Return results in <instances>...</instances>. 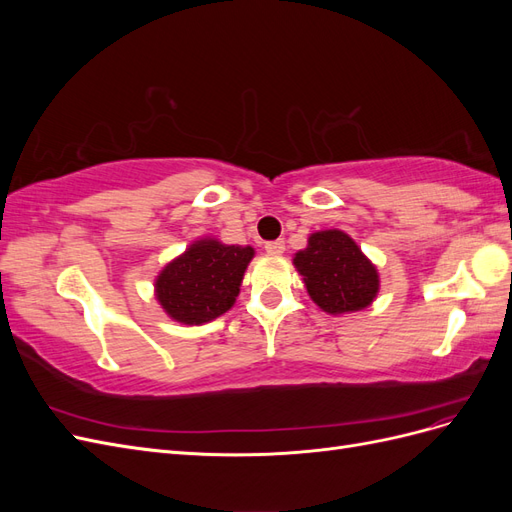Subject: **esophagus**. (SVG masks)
Here are the masks:
<instances>
[{"label":"esophagus","instance_id":"esophagus-1","mask_svg":"<svg viewBox=\"0 0 512 512\" xmlns=\"http://www.w3.org/2000/svg\"><path fill=\"white\" fill-rule=\"evenodd\" d=\"M265 250H267V254H271V256H282L284 250H286V243H284L282 239L269 241V243H265Z\"/></svg>","mask_w":512,"mask_h":512}]
</instances>
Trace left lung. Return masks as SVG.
I'll return each mask as SVG.
<instances>
[{
    "instance_id": "left-lung-1",
    "label": "left lung",
    "mask_w": 512,
    "mask_h": 512,
    "mask_svg": "<svg viewBox=\"0 0 512 512\" xmlns=\"http://www.w3.org/2000/svg\"><path fill=\"white\" fill-rule=\"evenodd\" d=\"M294 269L322 312L344 316L361 312L378 297L380 275L356 241L344 230H316L307 247L292 258Z\"/></svg>"
}]
</instances>
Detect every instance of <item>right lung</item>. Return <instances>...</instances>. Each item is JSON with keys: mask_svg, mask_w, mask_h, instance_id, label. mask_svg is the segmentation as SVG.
Returning <instances> with one entry per match:
<instances>
[{"mask_svg": "<svg viewBox=\"0 0 512 512\" xmlns=\"http://www.w3.org/2000/svg\"><path fill=\"white\" fill-rule=\"evenodd\" d=\"M254 254L252 245L200 237L158 273L153 282L156 299L175 322L188 327L211 322L235 305Z\"/></svg>", "mask_w": 512, "mask_h": 512, "instance_id": "right-lung-1", "label": "right lung"}]
</instances>
